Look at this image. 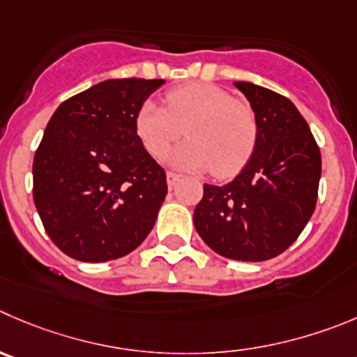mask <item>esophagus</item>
<instances>
[{"mask_svg": "<svg viewBox=\"0 0 357 357\" xmlns=\"http://www.w3.org/2000/svg\"><path fill=\"white\" fill-rule=\"evenodd\" d=\"M178 181H181V175H178V173H173V172L166 173V182H168V188H175V184Z\"/></svg>", "mask_w": 357, "mask_h": 357, "instance_id": "34e87169", "label": "esophagus"}]
</instances>
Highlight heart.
I'll use <instances>...</instances> for the list:
<instances>
[{
	"label": "heart",
	"instance_id": "obj_1",
	"mask_svg": "<svg viewBox=\"0 0 357 357\" xmlns=\"http://www.w3.org/2000/svg\"><path fill=\"white\" fill-rule=\"evenodd\" d=\"M182 131L189 140L169 161L178 168L233 176L249 162L257 144L256 114L222 87L191 82L168 91L165 107L147 100L135 114V133L147 152L165 158Z\"/></svg>",
	"mask_w": 357,
	"mask_h": 357
}]
</instances>
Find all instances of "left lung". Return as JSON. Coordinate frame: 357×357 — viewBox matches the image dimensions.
<instances>
[{
  "instance_id": "1",
  "label": "left lung",
  "mask_w": 357,
  "mask_h": 357,
  "mask_svg": "<svg viewBox=\"0 0 357 357\" xmlns=\"http://www.w3.org/2000/svg\"><path fill=\"white\" fill-rule=\"evenodd\" d=\"M257 121V144L226 185H203L195 227L227 259L266 261L300 236L317 203L321 151L293 101L252 82H235Z\"/></svg>"
}]
</instances>
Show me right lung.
<instances>
[{"instance_id": "right-lung-1", "label": "right lung", "mask_w": 357, "mask_h": 357, "mask_svg": "<svg viewBox=\"0 0 357 357\" xmlns=\"http://www.w3.org/2000/svg\"><path fill=\"white\" fill-rule=\"evenodd\" d=\"M165 80L110 79L63 101L33 161V199L47 235L86 263L117 259L154 227L166 173L135 133L138 107Z\"/></svg>"}]
</instances>
